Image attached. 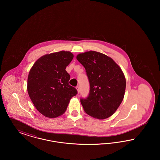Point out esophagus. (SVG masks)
I'll return each instance as SVG.
<instances>
[{
	"mask_svg": "<svg viewBox=\"0 0 160 160\" xmlns=\"http://www.w3.org/2000/svg\"><path fill=\"white\" fill-rule=\"evenodd\" d=\"M76 88L77 91L78 93H80V87H79V86H77Z\"/></svg>",
	"mask_w": 160,
	"mask_h": 160,
	"instance_id": "obj_1",
	"label": "esophagus"
}]
</instances>
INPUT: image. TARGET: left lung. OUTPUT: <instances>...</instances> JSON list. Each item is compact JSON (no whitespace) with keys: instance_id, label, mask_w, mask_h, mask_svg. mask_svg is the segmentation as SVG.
Instances as JSON below:
<instances>
[{"instance_id":"8db88e82","label":"left lung","mask_w":160,"mask_h":160,"mask_svg":"<svg viewBox=\"0 0 160 160\" xmlns=\"http://www.w3.org/2000/svg\"><path fill=\"white\" fill-rule=\"evenodd\" d=\"M77 59L85 68L90 92L80 101L84 112L98 119L114 114L123 99L126 79L120 67L104 54L89 51L78 54Z\"/></svg>"}]
</instances>
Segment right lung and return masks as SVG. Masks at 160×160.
Segmentation results:
<instances>
[{
	"label": "right lung",
	"instance_id": "add662e5",
	"mask_svg": "<svg viewBox=\"0 0 160 160\" xmlns=\"http://www.w3.org/2000/svg\"><path fill=\"white\" fill-rule=\"evenodd\" d=\"M74 58L70 52L47 54L36 61L28 77L27 89L38 112L55 118L67 110L76 89L68 83L70 76L65 69Z\"/></svg>",
	"mask_w": 160,
	"mask_h": 160
}]
</instances>
